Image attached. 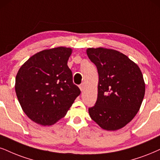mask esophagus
Instances as JSON below:
<instances>
[{"label":"esophagus","mask_w":160,"mask_h":160,"mask_svg":"<svg viewBox=\"0 0 160 160\" xmlns=\"http://www.w3.org/2000/svg\"><path fill=\"white\" fill-rule=\"evenodd\" d=\"M79 88H80L81 91H83V90H84V83L81 84L79 85Z\"/></svg>","instance_id":"34e87169"}]
</instances>
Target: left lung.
I'll list each match as a JSON object with an SVG mask.
<instances>
[{
    "label": "left lung",
    "instance_id": "obj_1",
    "mask_svg": "<svg viewBox=\"0 0 160 160\" xmlns=\"http://www.w3.org/2000/svg\"><path fill=\"white\" fill-rule=\"evenodd\" d=\"M87 54L98 73V97L89 108L91 119L102 128L125 127L138 113L145 84L140 69L123 53L111 49L88 48Z\"/></svg>",
    "mask_w": 160,
    "mask_h": 160
}]
</instances>
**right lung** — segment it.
<instances>
[{
  "label": "right lung",
  "mask_w": 160,
  "mask_h": 160,
  "mask_svg": "<svg viewBox=\"0 0 160 160\" xmlns=\"http://www.w3.org/2000/svg\"><path fill=\"white\" fill-rule=\"evenodd\" d=\"M72 49L59 47L30 57L18 72L15 92L23 112L33 122L52 125L66 115L81 90L68 66Z\"/></svg>",
  "instance_id": "1"
}]
</instances>
